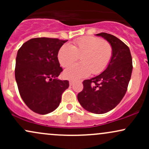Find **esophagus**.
<instances>
[{"label":"esophagus","instance_id":"34e87169","mask_svg":"<svg viewBox=\"0 0 149 149\" xmlns=\"http://www.w3.org/2000/svg\"><path fill=\"white\" fill-rule=\"evenodd\" d=\"M73 84H74V81H73V80H70V81H69V85H71V86H72Z\"/></svg>","mask_w":149,"mask_h":149}]
</instances>
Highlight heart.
<instances>
[{
  "label": "heart",
  "mask_w": 149,
  "mask_h": 149,
  "mask_svg": "<svg viewBox=\"0 0 149 149\" xmlns=\"http://www.w3.org/2000/svg\"><path fill=\"white\" fill-rule=\"evenodd\" d=\"M112 54V46L109 42L87 36L75 40L72 45L61 46L57 57L61 66L66 67L81 56V62L71 65L64 71V78L77 80L88 76L92 72L93 74L102 73L109 65Z\"/></svg>",
  "instance_id": "b5f03b06"
}]
</instances>
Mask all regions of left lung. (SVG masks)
<instances>
[{
	"mask_svg": "<svg viewBox=\"0 0 149 149\" xmlns=\"http://www.w3.org/2000/svg\"><path fill=\"white\" fill-rule=\"evenodd\" d=\"M112 46L113 54L109 65L101 74L83 81V90L78 100L89 112L102 114L113 109L127 91L132 71V59L129 47L111 34H96Z\"/></svg>",
	"mask_w": 149,
	"mask_h": 149,
	"instance_id": "1",
	"label": "left lung"
}]
</instances>
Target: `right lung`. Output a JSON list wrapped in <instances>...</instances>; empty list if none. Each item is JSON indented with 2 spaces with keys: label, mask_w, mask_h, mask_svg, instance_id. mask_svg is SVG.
Returning a JSON list of instances; mask_svg holds the SVG:
<instances>
[{
  "label": "right lung",
  "mask_w": 149,
  "mask_h": 149,
  "mask_svg": "<svg viewBox=\"0 0 149 149\" xmlns=\"http://www.w3.org/2000/svg\"><path fill=\"white\" fill-rule=\"evenodd\" d=\"M67 40L36 38L19 49L15 64V80L26 105L37 113L54 111L61 95L69 86L68 80L57 79L62 71L58 52Z\"/></svg>",
  "instance_id": "add662e5"
}]
</instances>
